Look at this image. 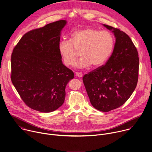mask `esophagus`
<instances>
[{
    "label": "esophagus",
    "instance_id": "1",
    "mask_svg": "<svg viewBox=\"0 0 152 152\" xmlns=\"http://www.w3.org/2000/svg\"><path fill=\"white\" fill-rule=\"evenodd\" d=\"M76 76L77 77H82L83 75H82V73H80V72H77V73H76Z\"/></svg>",
    "mask_w": 152,
    "mask_h": 152
}]
</instances>
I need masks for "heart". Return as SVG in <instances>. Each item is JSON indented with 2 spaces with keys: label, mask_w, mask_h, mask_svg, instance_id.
Returning <instances> with one entry per match:
<instances>
[{
  "label": "heart",
  "mask_w": 152,
  "mask_h": 152,
  "mask_svg": "<svg viewBox=\"0 0 152 152\" xmlns=\"http://www.w3.org/2000/svg\"><path fill=\"white\" fill-rule=\"evenodd\" d=\"M115 46L113 35L108 31L84 28L74 31L70 40H62L58 51L66 66L73 64L78 52L82 57L75 63L77 69L98 67L103 65L112 55Z\"/></svg>",
  "instance_id": "heart-1"
}]
</instances>
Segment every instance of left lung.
Listing matches in <instances>:
<instances>
[{
  "instance_id": "8db88e82",
  "label": "left lung",
  "mask_w": 152,
  "mask_h": 152,
  "mask_svg": "<svg viewBox=\"0 0 152 152\" xmlns=\"http://www.w3.org/2000/svg\"><path fill=\"white\" fill-rule=\"evenodd\" d=\"M116 38L113 51L105 65L84 75L83 82L92 106L106 112L123 105L134 91L138 77L137 50L124 31L103 24Z\"/></svg>"
}]
</instances>
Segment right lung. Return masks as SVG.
I'll list each match as a JSON object with an SVG mask.
<instances>
[{"mask_svg": "<svg viewBox=\"0 0 152 152\" xmlns=\"http://www.w3.org/2000/svg\"><path fill=\"white\" fill-rule=\"evenodd\" d=\"M66 24L60 20L31 30L13 49L12 82L25 104L40 112H51L63 105L66 86L74 77L58 51Z\"/></svg>", "mask_w": 152, "mask_h": 152, "instance_id": "1", "label": "right lung"}]
</instances>
